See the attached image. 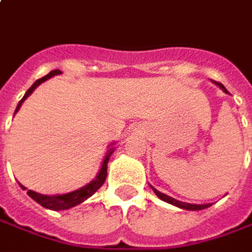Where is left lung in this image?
<instances>
[{
    "instance_id": "1",
    "label": "left lung",
    "mask_w": 252,
    "mask_h": 252,
    "mask_svg": "<svg viewBox=\"0 0 252 252\" xmlns=\"http://www.w3.org/2000/svg\"><path fill=\"white\" fill-rule=\"evenodd\" d=\"M215 84L217 85H220L222 90L225 91V92H227V90L220 83H217L215 81ZM155 190V193L157 194V197L161 198V200H164V201H167V203H169V204H174L176 205V207H181V208H185V210H204V208H207V207H210V204H186V203H181V201H178V200H175V198L169 197V196H167V194H164V193H160L158 190H156V189H153Z\"/></svg>"
}]
</instances>
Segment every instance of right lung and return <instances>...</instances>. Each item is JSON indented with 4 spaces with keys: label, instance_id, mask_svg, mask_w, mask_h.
I'll return each mask as SVG.
<instances>
[{
    "label": "right lung",
    "instance_id": "obj_1",
    "mask_svg": "<svg viewBox=\"0 0 252 252\" xmlns=\"http://www.w3.org/2000/svg\"><path fill=\"white\" fill-rule=\"evenodd\" d=\"M62 71L61 70H54V71H51V73H48L47 76L42 77L40 80H37L35 83L32 84V87L27 90V92L25 94V96L22 97V100L19 102L18 107H16V110L15 113L18 112L19 107H20V104L23 103V100H25L26 97L29 96L30 94H32V91L35 90L41 83H44L45 80L48 78H51V77L58 76V74H61ZM113 153V149L109 150V153L107 156L104 157V161L102 164V168L99 171V174L87 186H84L81 189H78V190L71 191V193H67V194H61V196H44V194H40V193H35V191L29 190L27 191V194L30 196V197L34 200V201H37L38 204H41L42 207H45V208H49V210H67V208H71V207H74V205L80 204V203H83L84 200H87L88 197H91L95 191L104 184V181H106V176H107V162H109V158H110V156ZM20 185V184H19ZM20 188L22 189H26L23 185H20Z\"/></svg>",
    "mask_w": 252,
    "mask_h": 252
}]
</instances>
